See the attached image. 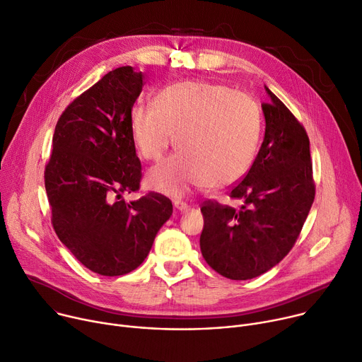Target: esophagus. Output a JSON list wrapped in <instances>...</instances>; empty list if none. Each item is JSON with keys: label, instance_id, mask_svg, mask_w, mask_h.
<instances>
[{"label": "esophagus", "instance_id": "esophagus-1", "mask_svg": "<svg viewBox=\"0 0 362 362\" xmlns=\"http://www.w3.org/2000/svg\"><path fill=\"white\" fill-rule=\"evenodd\" d=\"M175 208L179 211V212H185V211H187V204H185V202H180V201H175Z\"/></svg>", "mask_w": 362, "mask_h": 362}]
</instances>
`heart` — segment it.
I'll return each mask as SVG.
<instances>
[{
    "mask_svg": "<svg viewBox=\"0 0 362 362\" xmlns=\"http://www.w3.org/2000/svg\"><path fill=\"white\" fill-rule=\"evenodd\" d=\"M129 131L146 160H158L175 136L180 151L154 166L146 183L153 190L183 196L199 186H231L247 175L259 141L261 115L243 92L185 81L160 89L154 107L131 108Z\"/></svg>",
    "mask_w": 362,
    "mask_h": 362,
    "instance_id": "obj_1",
    "label": "heart"
}]
</instances>
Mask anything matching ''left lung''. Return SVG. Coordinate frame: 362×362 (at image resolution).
<instances>
[{"mask_svg": "<svg viewBox=\"0 0 362 362\" xmlns=\"http://www.w3.org/2000/svg\"><path fill=\"white\" fill-rule=\"evenodd\" d=\"M264 140L241 183L229 196L241 209L206 202L201 211V251L208 264L231 280L269 272L298 240L315 199L310 143L303 125L267 88Z\"/></svg>", "mask_w": 362, "mask_h": 362, "instance_id": "8db88e82", "label": "left lung"}]
</instances>
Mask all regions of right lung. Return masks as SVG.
Here are the masks:
<instances>
[{
    "instance_id": "1",
    "label": "right lung",
    "mask_w": 362,
    "mask_h": 362,
    "mask_svg": "<svg viewBox=\"0 0 362 362\" xmlns=\"http://www.w3.org/2000/svg\"><path fill=\"white\" fill-rule=\"evenodd\" d=\"M143 79V72L122 66L78 96L56 124L45 170L59 240L101 276L136 270L173 214L170 199L158 193L128 204L121 199L139 190L141 179L129 112Z\"/></svg>"
}]
</instances>
